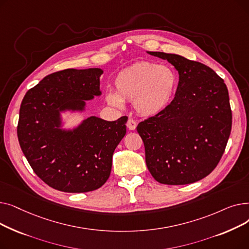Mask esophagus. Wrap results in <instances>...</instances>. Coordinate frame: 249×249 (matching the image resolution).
Returning a JSON list of instances; mask_svg holds the SVG:
<instances>
[{"instance_id": "esophagus-1", "label": "esophagus", "mask_w": 249, "mask_h": 249, "mask_svg": "<svg viewBox=\"0 0 249 249\" xmlns=\"http://www.w3.org/2000/svg\"><path fill=\"white\" fill-rule=\"evenodd\" d=\"M126 126L129 130H135L136 126H137V123L133 119H128Z\"/></svg>"}]
</instances>
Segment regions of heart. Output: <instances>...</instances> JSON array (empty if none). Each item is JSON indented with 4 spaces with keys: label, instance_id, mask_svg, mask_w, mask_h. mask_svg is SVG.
<instances>
[{
    "label": "heart",
    "instance_id": "heart-1",
    "mask_svg": "<svg viewBox=\"0 0 249 249\" xmlns=\"http://www.w3.org/2000/svg\"><path fill=\"white\" fill-rule=\"evenodd\" d=\"M115 91H108L109 105L122 108L133 102L135 111L145 117L159 115L171 104L178 86L175 71L164 64L141 61L122 70L114 81Z\"/></svg>",
    "mask_w": 249,
    "mask_h": 249
}]
</instances>
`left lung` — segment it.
Returning a JSON list of instances; mask_svg holds the SVG:
<instances>
[{"mask_svg":"<svg viewBox=\"0 0 249 249\" xmlns=\"http://www.w3.org/2000/svg\"><path fill=\"white\" fill-rule=\"evenodd\" d=\"M178 72L168 107L137 126L145 161L155 180L188 185L210 174L224 153L232 113L224 81L207 65L175 53L147 51Z\"/></svg>","mask_w":249,"mask_h":249,"instance_id":"1","label":"left lung"}]
</instances>
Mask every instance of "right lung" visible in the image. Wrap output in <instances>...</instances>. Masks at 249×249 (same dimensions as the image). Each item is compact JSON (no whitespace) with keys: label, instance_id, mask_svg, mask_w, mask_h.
<instances>
[{"label":"right lung","instance_id":"obj_1","mask_svg":"<svg viewBox=\"0 0 249 249\" xmlns=\"http://www.w3.org/2000/svg\"><path fill=\"white\" fill-rule=\"evenodd\" d=\"M99 68L68 69L48 74L26 93L17 134L34 173L45 184L67 193L101 188L110 177L113 153L126 134L128 118L106 121L89 116L64 128V114H82L100 97Z\"/></svg>","mask_w":249,"mask_h":249}]
</instances>
